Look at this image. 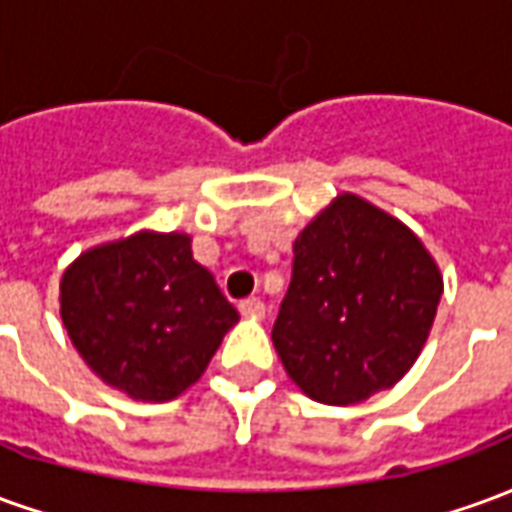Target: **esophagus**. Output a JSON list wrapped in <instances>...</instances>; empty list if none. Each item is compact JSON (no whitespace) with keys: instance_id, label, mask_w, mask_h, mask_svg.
I'll list each match as a JSON object with an SVG mask.
<instances>
[{"instance_id":"34e87169","label":"esophagus","mask_w":512,"mask_h":512,"mask_svg":"<svg viewBox=\"0 0 512 512\" xmlns=\"http://www.w3.org/2000/svg\"><path fill=\"white\" fill-rule=\"evenodd\" d=\"M238 310H241L244 318H263V315H266V304L252 296V299L241 301V304H238Z\"/></svg>"}]
</instances>
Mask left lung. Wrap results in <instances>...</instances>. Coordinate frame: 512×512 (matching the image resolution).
<instances>
[{"instance_id":"obj_1","label":"left lung","mask_w":512,"mask_h":512,"mask_svg":"<svg viewBox=\"0 0 512 512\" xmlns=\"http://www.w3.org/2000/svg\"><path fill=\"white\" fill-rule=\"evenodd\" d=\"M441 293L439 266L414 230L345 191L293 244L274 348L304 395L354 406L411 370Z\"/></svg>"}]
</instances>
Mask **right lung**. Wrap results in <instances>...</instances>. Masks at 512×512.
<instances>
[{
    "label": "right lung",
    "mask_w": 512,
    "mask_h": 512,
    "mask_svg": "<svg viewBox=\"0 0 512 512\" xmlns=\"http://www.w3.org/2000/svg\"><path fill=\"white\" fill-rule=\"evenodd\" d=\"M62 326L104 384L167 403L197 384L238 310L191 235L139 230L87 249L60 279Z\"/></svg>",
    "instance_id": "right-lung-1"
}]
</instances>
